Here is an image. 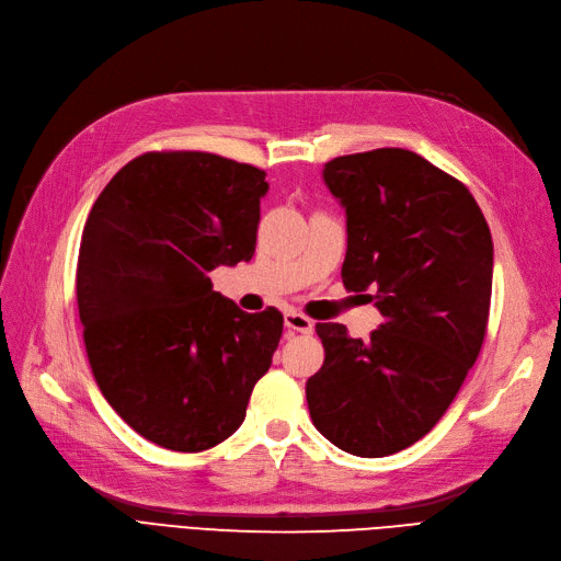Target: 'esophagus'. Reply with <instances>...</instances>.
I'll return each instance as SVG.
<instances>
[{
    "instance_id": "obj_1",
    "label": "esophagus",
    "mask_w": 561,
    "mask_h": 561,
    "mask_svg": "<svg viewBox=\"0 0 561 561\" xmlns=\"http://www.w3.org/2000/svg\"><path fill=\"white\" fill-rule=\"evenodd\" d=\"M284 327L288 331H298V333H312L314 329V321L310 317H305L302 312H296V310H288L284 314Z\"/></svg>"
}]
</instances>
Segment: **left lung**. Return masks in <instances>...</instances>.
Wrapping results in <instances>:
<instances>
[{
	"label": "left lung",
	"mask_w": 561,
	"mask_h": 561,
	"mask_svg": "<svg viewBox=\"0 0 561 561\" xmlns=\"http://www.w3.org/2000/svg\"><path fill=\"white\" fill-rule=\"evenodd\" d=\"M347 211L342 284L370 288L385 321L370 337L317 323L323 366L305 385L323 438L387 457L424 438L482 350L492 302L490 226L459 179L405 149L327 162Z\"/></svg>",
	"instance_id": "obj_1"
}]
</instances>
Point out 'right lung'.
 <instances>
[{"label":"right lung","mask_w":561,"mask_h":561,"mask_svg":"<svg viewBox=\"0 0 561 561\" xmlns=\"http://www.w3.org/2000/svg\"><path fill=\"white\" fill-rule=\"evenodd\" d=\"M265 172L207 151H149L104 186L81 234L77 300L90 370L139 436L201 451L240 428L284 317L211 291L256 251Z\"/></svg>","instance_id":"1"}]
</instances>
